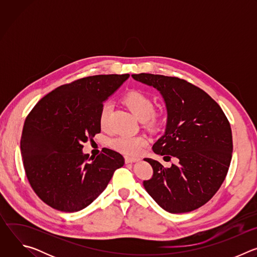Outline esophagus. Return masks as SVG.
Here are the masks:
<instances>
[{
  "instance_id": "esophagus-1",
  "label": "esophagus",
  "mask_w": 257,
  "mask_h": 257,
  "mask_svg": "<svg viewBox=\"0 0 257 257\" xmlns=\"http://www.w3.org/2000/svg\"><path fill=\"white\" fill-rule=\"evenodd\" d=\"M139 159L137 158H130V157H125V163L126 164H132V163H136L138 162Z\"/></svg>"
}]
</instances>
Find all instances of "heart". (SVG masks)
Returning a JSON list of instances; mask_svg holds the SVG:
<instances>
[{
  "label": "heart",
  "mask_w": 257,
  "mask_h": 257,
  "mask_svg": "<svg viewBox=\"0 0 257 257\" xmlns=\"http://www.w3.org/2000/svg\"><path fill=\"white\" fill-rule=\"evenodd\" d=\"M123 101L139 121H148L149 124L153 126L159 123V116L154 114V100L148 93L140 90H132L124 96ZM111 111V102L106 101L101 105L98 117L99 125L101 128L107 127ZM109 144H111L114 150L118 151L119 153L128 156H137L142 152L144 146L148 144V139L144 136L119 135L109 141Z\"/></svg>",
  "instance_id": "1"
}]
</instances>
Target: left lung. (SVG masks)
<instances>
[{"mask_svg": "<svg viewBox=\"0 0 257 257\" xmlns=\"http://www.w3.org/2000/svg\"><path fill=\"white\" fill-rule=\"evenodd\" d=\"M131 76L156 88L166 104V129L153 145L154 153L178 160L166 169L144 159L154 176L143 186L166 211H192L205 204L226 178L233 153L230 123L205 91L185 80L146 73Z\"/></svg>", "mask_w": 257, "mask_h": 257, "instance_id": "left-lung-1", "label": "left lung"}]
</instances>
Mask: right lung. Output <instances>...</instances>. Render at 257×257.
Returning a JSON list of instances; mask_svg holds the SVG:
<instances>
[{"mask_svg": "<svg viewBox=\"0 0 257 257\" xmlns=\"http://www.w3.org/2000/svg\"><path fill=\"white\" fill-rule=\"evenodd\" d=\"M129 76L96 75L62 85L27 116L20 141L23 165L32 189L48 205L66 212L85 208L123 167L119 153L103 149L89 158L82 144L100 132L101 105Z\"/></svg>", "mask_w": 257, "mask_h": 257, "instance_id": "1", "label": "right lung"}]
</instances>
